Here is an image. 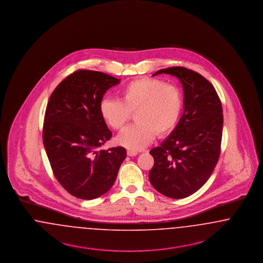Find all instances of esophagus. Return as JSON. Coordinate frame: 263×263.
I'll use <instances>...</instances> for the list:
<instances>
[{
    "label": "esophagus",
    "instance_id": "34e87169",
    "mask_svg": "<svg viewBox=\"0 0 263 263\" xmlns=\"http://www.w3.org/2000/svg\"><path fill=\"white\" fill-rule=\"evenodd\" d=\"M126 153H127V155H128V156H130V157H133V156H137V154H138V153H137V151H135V150H129V149L126 151Z\"/></svg>",
    "mask_w": 263,
    "mask_h": 263
}]
</instances>
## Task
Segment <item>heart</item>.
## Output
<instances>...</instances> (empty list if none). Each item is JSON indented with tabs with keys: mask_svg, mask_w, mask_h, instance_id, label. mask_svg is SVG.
Returning a JSON list of instances; mask_svg holds the SVG:
<instances>
[{
	"mask_svg": "<svg viewBox=\"0 0 263 263\" xmlns=\"http://www.w3.org/2000/svg\"><path fill=\"white\" fill-rule=\"evenodd\" d=\"M181 89L157 79L142 78L132 80L120 89V100L105 98L99 111L103 121L120 130L135 113L137 124L126 127L117 137V142L129 150H140L148 145L157 134L164 137L178 125L183 112Z\"/></svg>",
	"mask_w": 263,
	"mask_h": 263,
	"instance_id": "obj_1",
	"label": "heart"
}]
</instances>
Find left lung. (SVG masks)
Masks as SVG:
<instances>
[{
	"instance_id": "1",
	"label": "left lung",
	"mask_w": 263,
	"mask_h": 263,
	"mask_svg": "<svg viewBox=\"0 0 263 263\" xmlns=\"http://www.w3.org/2000/svg\"><path fill=\"white\" fill-rule=\"evenodd\" d=\"M167 73L182 83L183 112L175 129L160 146L151 149L154 158L149 181L160 194L184 198L207 182L217 164L223 110L217 92L202 76L183 67L156 71Z\"/></svg>"
}]
</instances>
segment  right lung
Wrapping results in <instances>:
<instances>
[{"mask_svg": "<svg viewBox=\"0 0 263 263\" xmlns=\"http://www.w3.org/2000/svg\"><path fill=\"white\" fill-rule=\"evenodd\" d=\"M121 80L101 71L80 69L63 80L50 96L43 144L61 185L80 199H94L114 184L126 159L124 147H100L112 137L100 102Z\"/></svg>", "mask_w": 263, "mask_h": 263, "instance_id": "add662e5", "label": "right lung"}]
</instances>
